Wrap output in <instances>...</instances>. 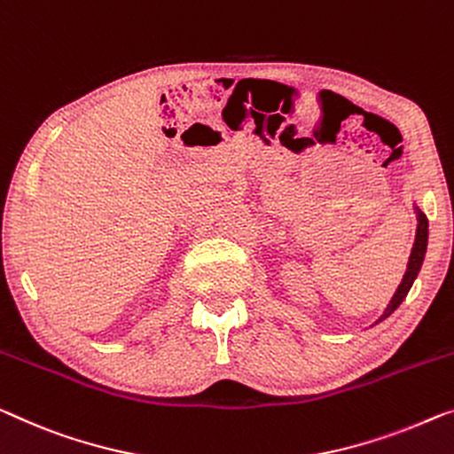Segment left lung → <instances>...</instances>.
Wrapping results in <instances>:
<instances>
[{
  "label": "left lung",
  "mask_w": 454,
  "mask_h": 454,
  "mask_svg": "<svg viewBox=\"0 0 454 454\" xmlns=\"http://www.w3.org/2000/svg\"><path fill=\"white\" fill-rule=\"evenodd\" d=\"M416 214H418V230H416V240H414V248H411V254H410L408 269H405L403 279L400 283V287H397V292L394 294V297H391L389 306L385 308L383 316L379 317L377 322L385 320V317L391 316L397 308H400V303L405 300V295H408V292H410L411 283H414L418 273H420V267H422L424 254H426V247H428V218H426V215L418 207H416Z\"/></svg>",
  "instance_id": "left-lung-1"
}]
</instances>
